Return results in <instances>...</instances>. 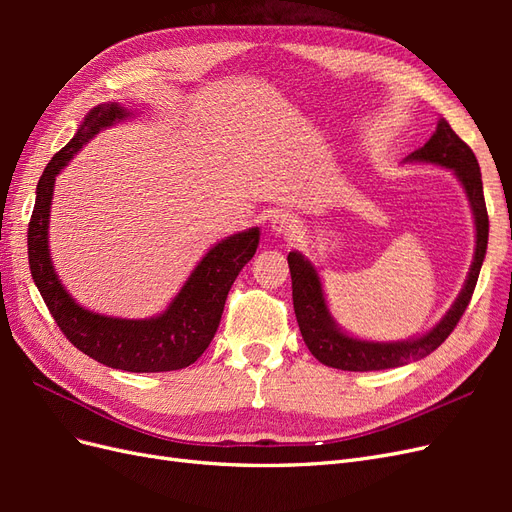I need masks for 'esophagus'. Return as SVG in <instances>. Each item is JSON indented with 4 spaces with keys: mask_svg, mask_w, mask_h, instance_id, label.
I'll return each mask as SVG.
<instances>
[{
    "mask_svg": "<svg viewBox=\"0 0 512 512\" xmlns=\"http://www.w3.org/2000/svg\"><path fill=\"white\" fill-rule=\"evenodd\" d=\"M271 230L275 237H294L299 232V220L292 213L280 211L271 218Z\"/></svg>",
    "mask_w": 512,
    "mask_h": 512,
    "instance_id": "1",
    "label": "esophagus"
}]
</instances>
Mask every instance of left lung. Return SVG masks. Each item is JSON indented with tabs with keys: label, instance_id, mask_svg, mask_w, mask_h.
Listing matches in <instances>:
<instances>
[{
	"label": "left lung",
	"instance_id": "8db88e82",
	"mask_svg": "<svg viewBox=\"0 0 512 512\" xmlns=\"http://www.w3.org/2000/svg\"><path fill=\"white\" fill-rule=\"evenodd\" d=\"M406 160L451 168L455 177L461 181L463 190H466L476 226V247L468 280L446 316L431 331L412 339H404V342H367V339L350 337L337 327L327 307V299H324L316 267L303 254L290 252L288 267L292 277L294 314H297L303 342L322 365L344 371H376L425 359L427 354L436 350L453 333L472 299L489 239V215L483 196V179H480V168L474 151L461 141L444 119H440L429 141L421 149L410 153Z\"/></svg>",
	"mask_w": 512,
	"mask_h": 512
}]
</instances>
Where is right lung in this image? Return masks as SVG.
<instances>
[{
	"mask_svg": "<svg viewBox=\"0 0 512 512\" xmlns=\"http://www.w3.org/2000/svg\"><path fill=\"white\" fill-rule=\"evenodd\" d=\"M128 117V108L117 102L94 106L72 141L46 164L27 228L29 269L57 327L81 352L106 367L134 371V374L173 371L192 365L209 348L220 327L228 290L239 271L256 254L260 228H247L215 243L160 316L143 320L113 318L89 312L76 303L59 282L49 252L55 177L100 130Z\"/></svg>",
	"mask_w": 512,
	"mask_h": 512,
	"instance_id": "add662e5",
	"label": "right lung"
}]
</instances>
